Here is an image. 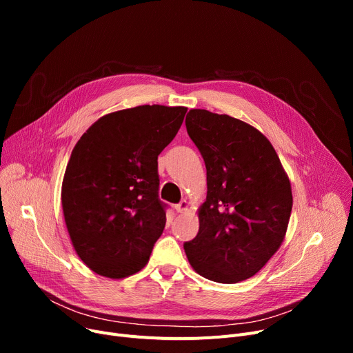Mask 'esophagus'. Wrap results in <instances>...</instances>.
<instances>
[{"label":"esophagus","mask_w":353,"mask_h":353,"mask_svg":"<svg viewBox=\"0 0 353 353\" xmlns=\"http://www.w3.org/2000/svg\"><path fill=\"white\" fill-rule=\"evenodd\" d=\"M189 209V201L188 200H181L179 205H176V212L177 213H183V212H186Z\"/></svg>","instance_id":"esophagus-1"}]
</instances>
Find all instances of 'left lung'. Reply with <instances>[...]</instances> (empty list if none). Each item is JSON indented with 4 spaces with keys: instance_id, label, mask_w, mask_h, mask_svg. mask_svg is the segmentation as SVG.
<instances>
[{
    "instance_id": "obj_1",
    "label": "left lung",
    "mask_w": 353,
    "mask_h": 353,
    "mask_svg": "<svg viewBox=\"0 0 353 353\" xmlns=\"http://www.w3.org/2000/svg\"><path fill=\"white\" fill-rule=\"evenodd\" d=\"M186 128L206 164L208 197L197 210L199 233L184 252L209 281H246L283 242L290 180L270 141L242 120L193 108Z\"/></svg>"
}]
</instances>
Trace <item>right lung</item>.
I'll use <instances>...</instances> for the list:
<instances>
[{
    "instance_id": "1",
    "label": "right lung",
    "mask_w": 353,
    "mask_h": 353,
    "mask_svg": "<svg viewBox=\"0 0 353 353\" xmlns=\"http://www.w3.org/2000/svg\"><path fill=\"white\" fill-rule=\"evenodd\" d=\"M186 107L137 105L99 119L74 145L61 186L65 226L79 257L100 276L141 270L165 225L157 157Z\"/></svg>"
}]
</instances>
